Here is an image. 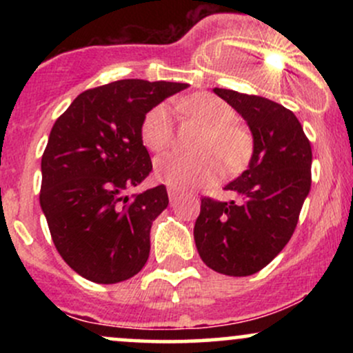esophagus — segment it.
I'll return each instance as SVG.
<instances>
[{
	"label": "esophagus",
	"instance_id": "esophagus-1",
	"mask_svg": "<svg viewBox=\"0 0 353 353\" xmlns=\"http://www.w3.org/2000/svg\"><path fill=\"white\" fill-rule=\"evenodd\" d=\"M168 194H169V199H171V201H174V199H176V197H177V190H176V189L169 188V189H168Z\"/></svg>",
	"mask_w": 353,
	"mask_h": 353
}]
</instances>
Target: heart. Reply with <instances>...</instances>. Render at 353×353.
<instances>
[{"label": "heart", "mask_w": 353, "mask_h": 353, "mask_svg": "<svg viewBox=\"0 0 353 353\" xmlns=\"http://www.w3.org/2000/svg\"><path fill=\"white\" fill-rule=\"evenodd\" d=\"M177 109L202 128L205 136L199 144L202 156L194 157L181 151L165 152L154 163L157 181L176 190H189L210 184L221 176V162L228 172H239L249 164L254 141L244 125L236 123V111L225 101L205 92L177 101ZM174 139L171 112L165 104L149 109L141 123V141L149 151L159 152Z\"/></svg>", "instance_id": "obj_1"}]
</instances>
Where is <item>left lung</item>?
<instances>
[{
    "mask_svg": "<svg viewBox=\"0 0 353 353\" xmlns=\"http://www.w3.org/2000/svg\"><path fill=\"white\" fill-rule=\"evenodd\" d=\"M214 92L247 121L254 154L249 168L224 188L237 201L202 197L194 241L205 265L244 277L264 269L292 237L312 184V148L282 104L230 89Z\"/></svg>",
    "mask_w": 353,
    "mask_h": 353,
    "instance_id": "1",
    "label": "left lung"
}]
</instances>
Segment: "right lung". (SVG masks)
Listing matches in <instances>:
<instances>
[{"label": "right lung", "instance_id": "obj_1", "mask_svg": "<svg viewBox=\"0 0 353 353\" xmlns=\"http://www.w3.org/2000/svg\"><path fill=\"white\" fill-rule=\"evenodd\" d=\"M185 88L114 81L81 92L52 125L39 204L56 250L81 277L116 283L148 262L151 225L168 208V190L161 184L134 197L124 192L152 171L141 141L145 112Z\"/></svg>", "mask_w": 353, "mask_h": 353}]
</instances>
